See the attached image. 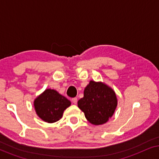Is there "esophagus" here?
I'll return each instance as SVG.
<instances>
[{
    "instance_id": "1",
    "label": "esophagus",
    "mask_w": 159,
    "mask_h": 159,
    "mask_svg": "<svg viewBox=\"0 0 159 159\" xmlns=\"http://www.w3.org/2000/svg\"><path fill=\"white\" fill-rule=\"evenodd\" d=\"M71 101H72L73 103L77 104V98H73L71 99Z\"/></svg>"
}]
</instances>
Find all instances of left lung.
Wrapping results in <instances>:
<instances>
[{
  "instance_id": "obj_1",
  "label": "left lung",
  "mask_w": 159,
  "mask_h": 159,
  "mask_svg": "<svg viewBox=\"0 0 159 159\" xmlns=\"http://www.w3.org/2000/svg\"><path fill=\"white\" fill-rule=\"evenodd\" d=\"M77 104L89 122L101 125L114 114L117 106L116 95L107 84L91 80L84 88V97Z\"/></svg>"
}]
</instances>
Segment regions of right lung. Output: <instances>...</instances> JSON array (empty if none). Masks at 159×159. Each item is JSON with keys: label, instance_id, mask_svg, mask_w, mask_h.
<instances>
[{"label": "right lung", "instance_id": "add662e5", "mask_svg": "<svg viewBox=\"0 0 159 159\" xmlns=\"http://www.w3.org/2000/svg\"><path fill=\"white\" fill-rule=\"evenodd\" d=\"M70 105V101L51 89L45 90L34 101L36 114L48 123H53L59 120L64 110Z\"/></svg>", "mask_w": 159, "mask_h": 159}]
</instances>
